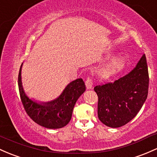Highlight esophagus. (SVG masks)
Returning a JSON list of instances; mask_svg holds the SVG:
<instances>
[{"label": "esophagus", "instance_id": "esophagus-1", "mask_svg": "<svg viewBox=\"0 0 157 157\" xmlns=\"http://www.w3.org/2000/svg\"><path fill=\"white\" fill-rule=\"evenodd\" d=\"M85 85H86V87H87V89H88V90H90V89L92 88L93 81H92L91 78L88 77V78H87V80H86V82H85Z\"/></svg>", "mask_w": 157, "mask_h": 157}]
</instances>
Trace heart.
Segmentation results:
<instances>
[{
	"instance_id": "1",
	"label": "heart",
	"mask_w": 157,
	"mask_h": 157,
	"mask_svg": "<svg viewBox=\"0 0 157 157\" xmlns=\"http://www.w3.org/2000/svg\"><path fill=\"white\" fill-rule=\"evenodd\" d=\"M126 60L122 56H116L111 58L102 66L99 70V73L103 78H109L121 72L124 69Z\"/></svg>"
}]
</instances>
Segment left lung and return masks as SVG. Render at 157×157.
<instances>
[{
	"label": "left lung",
	"instance_id": "8db88e82",
	"mask_svg": "<svg viewBox=\"0 0 157 157\" xmlns=\"http://www.w3.org/2000/svg\"><path fill=\"white\" fill-rule=\"evenodd\" d=\"M149 75L145 55L136 67L113 83L97 85L98 117L105 125L117 128L132 120L145 102L148 94Z\"/></svg>",
	"mask_w": 157,
	"mask_h": 157
}]
</instances>
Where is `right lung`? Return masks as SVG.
I'll use <instances>...</instances> for the list:
<instances>
[{"instance_id": "add662e5", "label": "right lung", "mask_w": 157, "mask_h": 157, "mask_svg": "<svg viewBox=\"0 0 157 157\" xmlns=\"http://www.w3.org/2000/svg\"><path fill=\"white\" fill-rule=\"evenodd\" d=\"M21 63L18 73V90L27 114L39 125L48 129H59L70 121L75 102L85 91L82 78L72 81L67 85L58 98L49 102H37L30 99L25 93L21 82Z\"/></svg>"}]
</instances>
